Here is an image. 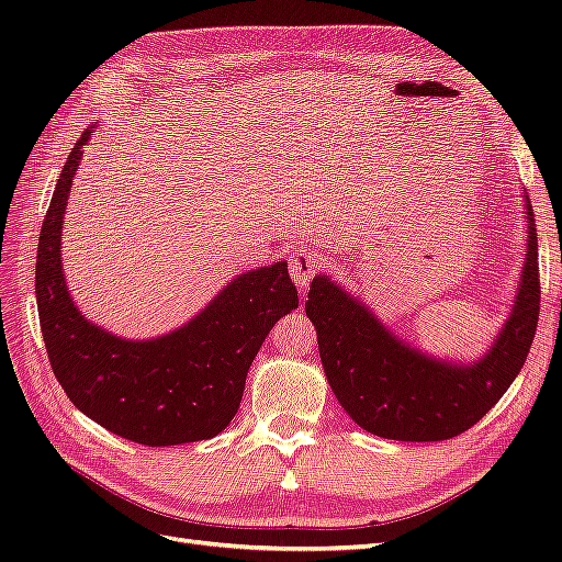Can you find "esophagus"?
Returning <instances> with one entry per match:
<instances>
[{
    "label": "esophagus",
    "instance_id": "1",
    "mask_svg": "<svg viewBox=\"0 0 562 562\" xmlns=\"http://www.w3.org/2000/svg\"><path fill=\"white\" fill-rule=\"evenodd\" d=\"M321 267V258L314 250H295L291 258V277L300 291H307L314 274Z\"/></svg>",
    "mask_w": 562,
    "mask_h": 562
}]
</instances>
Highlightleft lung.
Segmentation results:
<instances>
[{"label": "left lung", "instance_id": "left-lung-1", "mask_svg": "<svg viewBox=\"0 0 562 562\" xmlns=\"http://www.w3.org/2000/svg\"><path fill=\"white\" fill-rule=\"evenodd\" d=\"M525 201V250L514 304L483 356H436L407 342L328 274H316L304 312L335 398L361 429L427 443L464 434L512 386L530 351L539 316L537 232Z\"/></svg>", "mask_w": 562, "mask_h": 562}]
</instances>
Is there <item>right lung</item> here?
<instances>
[{"mask_svg":"<svg viewBox=\"0 0 562 562\" xmlns=\"http://www.w3.org/2000/svg\"><path fill=\"white\" fill-rule=\"evenodd\" d=\"M98 119L81 133L50 196L40 234L35 293L54 375L100 427L149 448L194 443L223 431L241 405L246 375L274 323L297 310L288 262L236 274L176 330L114 335L77 307L63 271V223Z\"/></svg>","mask_w":562,"mask_h":562,"instance_id":"1","label":"right lung"}]
</instances>
